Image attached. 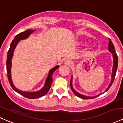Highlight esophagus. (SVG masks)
<instances>
[{
  "label": "esophagus",
  "mask_w": 123,
  "mask_h": 123,
  "mask_svg": "<svg viewBox=\"0 0 123 123\" xmlns=\"http://www.w3.org/2000/svg\"><path fill=\"white\" fill-rule=\"evenodd\" d=\"M72 64H73L72 62L70 60H66L65 61V64L66 65L71 66V65H72Z\"/></svg>",
  "instance_id": "34e87169"
}]
</instances>
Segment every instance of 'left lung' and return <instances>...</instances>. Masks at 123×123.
<instances>
[{
    "instance_id": "8db88e82",
    "label": "left lung",
    "mask_w": 123,
    "mask_h": 123,
    "mask_svg": "<svg viewBox=\"0 0 123 123\" xmlns=\"http://www.w3.org/2000/svg\"><path fill=\"white\" fill-rule=\"evenodd\" d=\"M109 50L110 52L113 54V60H114V65H113V72H112V76H111V82H110V85H109V87H107V89L105 90V92H107L108 90L109 89L111 86L113 84V82H114V78H115L116 75V72H117V67H118V56H117L116 52L115 51V48H114V45H113V43L111 41L110 38H109ZM70 85H71V89L73 91V92L74 93V94L76 96L79 97V98H82V99H93V98H96V97L99 96L100 94H98V95L94 97H88V96H86L82 95L81 94H79V93H78L77 92L75 91V90L72 87V79H71L70 80Z\"/></svg>"
}]
</instances>
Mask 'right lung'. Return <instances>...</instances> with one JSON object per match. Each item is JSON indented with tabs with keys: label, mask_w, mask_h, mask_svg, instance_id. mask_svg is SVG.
I'll list each match as a JSON object with an SVG mask.
<instances>
[{
	"label": "right lung",
	"mask_w": 123,
	"mask_h": 123,
	"mask_svg": "<svg viewBox=\"0 0 123 123\" xmlns=\"http://www.w3.org/2000/svg\"><path fill=\"white\" fill-rule=\"evenodd\" d=\"M34 30H28L25 31L21 32L17 34V36L14 37V39L12 42L11 44H10V48H9V51L7 52V61H6V70H7V74L8 80H9L10 85H11L12 87L13 88V90H15L17 93L21 94V95L23 96L25 98H28V99H34L36 98H40V97L43 96L45 95L49 91V89H50L51 85L52 83V74L54 72V71L59 67V66H56L53 69L49 71V75H48V78H47L46 82H45V85L44 87L40 91L36 92H22L21 90H18L16 89L14 86L13 85V83H12V79H11V74H10V68H11L12 65V58L13 56V52H14V49H15L16 46L17 45V43L20 41V40H23V39L27 38L31 34Z\"/></svg>",
	"instance_id": "1"
}]
</instances>
